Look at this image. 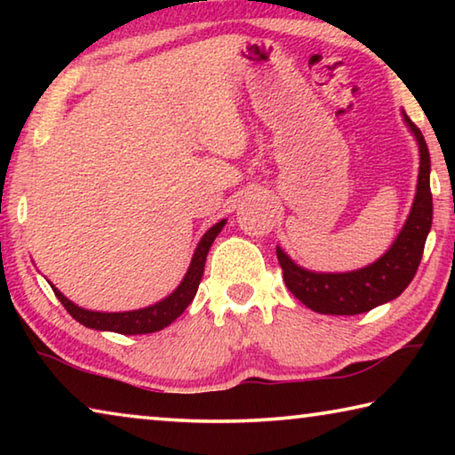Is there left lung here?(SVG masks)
<instances>
[{
    "label": "left lung",
    "instance_id": "1",
    "mask_svg": "<svg viewBox=\"0 0 455 455\" xmlns=\"http://www.w3.org/2000/svg\"><path fill=\"white\" fill-rule=\"evenodd\" d=\"M403 122L413 134L419 148V174L411 211L395 241L375 263L347 273H317L299 267L281 246L276 259L283 268L287 289L299 301L321 315H359L402 295L418 273L423 246L431 228L434 204L429 190V150L421 130L413 124L405 112Z\"/></svg>",
    "mask_w": 455,
    "mask_h": 455
}]
</instances>
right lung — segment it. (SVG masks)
<instances>
[{
  "mask_svg": "<svg viewBox=\"0 0 455 455\" xmlns=\"http://www.w3.org/2000/svg\"><path fill=\"white\" fill-rule=\"evenodd\" d=\"M227 225V219H222L217 225H212L206 233L200 238L195 255L188 265V271L184 275L179 287H176L171 295L164 297L163 301L144 307V309L136 311H122V313H102V311H88L84 307H78L72 303L70 299L61 295V292L53 287V292L60 299V303L66 307V311L72 315V317L82 323L84 327L96 329V331H112V333L120 335H144V333H154V331H160L171 325L176 317H180L184 309L192 303L195 299L200 279H203L204 273V263L206 255H209L211 246L214 238L219 236L222 227Z\"/></svg>",
  "mask_w": 455,
  "mask_h": 455,
  "instance_id": "add662e5",
  "label": "right lung"
}]
</instances>
